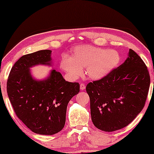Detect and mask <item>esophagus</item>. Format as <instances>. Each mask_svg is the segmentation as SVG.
Segmentation results:
<instances>
[{"instance_id":"obj_1","label":"esophagus","mask_w":154,"mask_h":154,"mask_svg":"<svg viewBox=\"0 0 154 154\" xmlns=\"http://www.w3.org/2000/svg\"><path fill=\"white\" fill-rule=\"evenodd\" d=\"M85 88H86L85 84H83V83L80 84V89H81V90H84V89H85Z\"/></svg>"}]
</instances>
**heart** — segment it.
<instances>
[{
    "label": "heart",
    "instance_id": "obj_1",
    "mask_svg": "<svg viewBox=\"0 0 154 154\" xmlns=\"http://www.w3.org/2000/svg\"><path fill=\"white\" fill-rule=\"evenodd\" d=\"M121 56L114 49H105L93 45H79L72 49L70 57L64 56L60 67L68 77L75 79L86 68V73L93 79H100L119 66Z\"/></svg>",
    "mask_w": 154,
    "mask_h": 154
}]
</instances>
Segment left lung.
<instances>
[{
    "label": "left lung",
    "instance_id": "left-lung-1",
    "mask_svg": "<svg viewBox=\"0 0 154 154\" xmlns=\"http://www.w3.org/2000/svg\"><path fill=\"white\" fill-rule=\"evenodd\" d=\"M149 86L150 76L146 65L130 49L123 64L86 86L95 126L105 132L127 126L144 107Z\"/></svg>",
    "mask_w": 154,
    "mask_h": 154
}]
</instances>
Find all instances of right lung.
Returning <instances> with one entry per match:
<instances>
[{
    "mask_svg": "<svg viewBox=\"0 0 154 154\" xmlns=\"http://www.w3.org/2000/svg\"><path fill=\"white\" fill-rule=\"evenodd\" d=\"M51 56V51L46 49L21 56L7 82L8 98L17 117L40 135H51L63 128L68 104L79 92V83L66 81L55 69L45 79L32 76V67L52 66Z\"/></svg>",
    "mask_w": 154,
    "mask_h": 154,
    "instance_id": "obj_1",
    "label": "right lung"
}]
</instances>
